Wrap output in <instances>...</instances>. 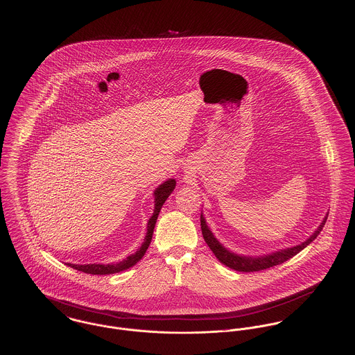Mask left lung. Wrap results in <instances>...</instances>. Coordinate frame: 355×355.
Returning a JSON list of instances; mask_svg holds the SVG:
<instances>
[{
    "mask_svg": "<svg viewBox=\"0 0 355 355\" xmlns=\"http://www.w3.org/2000/svg\"><path fill=\"white\" fill-rule=\"evenodd\" d=\"M327 216L323 218V221L320 223L318 230L305 242H302L300 245H293V247H288V248H284V250L274 251V252L262 255V257L239 255V254H235V252L230 251L228 248H225L215 238V235L212 234V231L209 230V227H208V224L205 221V218L202 216V214L200 216V221H201V231H202L204 241L207 242V245H209V248L212 250V252L215 254V257L218 258V261L223 265L228 266L230 269H234L236 272L250 273V272H259V270H265V269L273 268V266H277V265H281L285 261H288L292 257H295L296 254H299L301 250H304L306 245H309L311 242H313L318 238V235L320 234V231L323 230V227H324V224L327 221Z\"/></svg>",
    "mask_w": 355,
    "mask_h": 355,
    "instance_id": "8db88e82",
    "label": "left lung"
}]
</instances>
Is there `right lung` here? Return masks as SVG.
Instances as JSON below:
<instances>
[{
	"instance_id": "right-lung-1",
	"label": "right lung",
	"mask_w": 355,
	"mask_h": 355,
	"mask_svg": "<svg viewBox=\"0 0 355 355\" xmlns=\"http://www.w3.org/2000/svg\"><path fill=\"white\" fill-rule=\"evenodd\" d=\"M175 188V180L174 178H168L167 181H164V184H161L155 191H154V214L147 223V232L144 236V242L140 245V248L137 250L135 254L128 255L125 259L116 262V263H89V265H74V263H66L67 266L80 270L83 273L97 274V275H105V274H114L123 270H127L130 268H132L135 263H137L146 254L148 245L151 243L153 239V234H154V228H155V223L158 215L161 212V208L164 204V201L167 200V197L171 194V191Z\"/></svg>"
}]
</instances>
